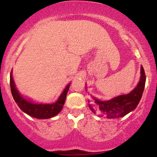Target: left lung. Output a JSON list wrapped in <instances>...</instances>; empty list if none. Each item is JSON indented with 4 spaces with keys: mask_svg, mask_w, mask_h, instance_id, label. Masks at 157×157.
<instances>
[{
    "mask_svg": "<svg viewBox=\"0 0 157 157\" xmlns=\"http://www.w3.org/2000/svg\"><path fill=\"white\" fill-rule=\"evenodd\" d=\"M141 76L136 87L128 94L117 96L107 101H102L95 97H91L88 100L89 109L95 114L104 117L108 119L122 117L136 108L142 96L145 89V71L141 66Z\"/></svg>",
    "mask_w": 157,
    "mask_h": 157,
    "instance_id": "8db88e82",
    "label": "left lung"
}]
</instances>
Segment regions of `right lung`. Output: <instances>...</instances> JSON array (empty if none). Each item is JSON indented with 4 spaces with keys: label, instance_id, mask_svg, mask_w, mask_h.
<instances>
[{
    "label": "right lung",
    "instance_id": "1",
    "mask_svg": "<svg viewBox=\"0 0 157 157\" xmlns=\"http://www.w3.org/2000/svg\"><path fill=\"white\" fill-rule=\"evenodd\" d=\"M69 83L67 85L66 89L61 94L58 100L55 103L51 104H37L34 103L29 100H26L15 87V82L12 78V74L10 75V87L12 97L19 108L23 112L27 113L29 116L37 119H48L53 117L60 112L63 107L66 94L70 86Z\"/></svg>",
    "mask_w": 157,
    "mask_h": 157
}]
</instances>
